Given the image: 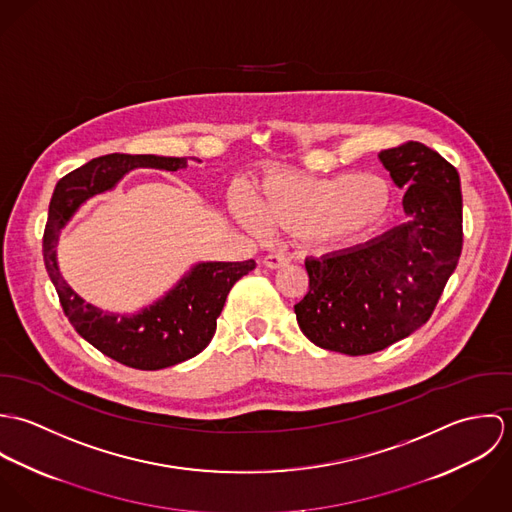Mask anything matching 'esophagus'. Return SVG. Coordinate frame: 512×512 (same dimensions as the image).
Here are the masks:
<instances>
[{"instance_id":"1","label":"esophagus","mask_w":512,"mask_h":512,"mask_svg":"<svg viewBox=\"0 0 512 512\" xmlns=\"http://www.w3.org/2000/svg\"><path fill=\"white\" fill-rule=\"evenodd\" d=\"M292 262V256L284 254V252H272L268 256H264V266L270 268V270H278V268H284Z\"/></svg>"}]
</instances>
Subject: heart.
<instances>
[{
	"label": "heart",
	"instance_id": "b5f03b06",
	"mask_svg": "<svg viewBox=\"0 0 512 512\" xmlns=\"http://www.w3.org/2000/svg\"><path fill=\"white\" fill-rule=\"evenodd\" d=\"M390 205V185L382 177L341 173L319 179L286 169L260 181L252 207L240 195L230 199L232 213L252 230H313L323 238L368 234L388 217Z\"/></svg>",
	"mask_w": 512,
	"mask_h": 512
}]
</instances>
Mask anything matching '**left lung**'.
Here are the masks:
<instances>
[{"mask_svg": "<svg viewBox=\"0 0 512 512\" xmlns=\"http://www.w3.org/2000/svg\"><path fill=\"white\" fill-rule=\"evenodd\" d=\"M406 189L408 220L365 244L307 258L309 292L295 303L303 335L321 349L361 357L418 331L434 313L463 248L457 169L406 142L378 153Z\"/></svg>", "mask_w": 512, "mask_h": 512, "instance_id": "1", "label": "left lung"}]
</instances>
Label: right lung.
Wrapping results in <instances>:
<instances>
[{
  "label": "right lung",
  "instance_id": "right-lung-1",
  "mask_svg": "<svg viewBox=\"0 0 512 512\" xmlns=\"http://www.w3.org/2000/svg\"><path fill=\"white\" fill-rule=\"evenodd\" d=\"M136 167L179 171L187 169V157L110 153L65 175L49 205L43 260L65 315L84 341L120 365L159 370L193 359L211 343L226 295L242 276L256 268V262H201L165 297L136 315L106 313L86 303L59 272V232L86 199L112 189Z\"/></svg>",
  "mask_w": 512,
  "mask_h": 512
}]
</instances>
